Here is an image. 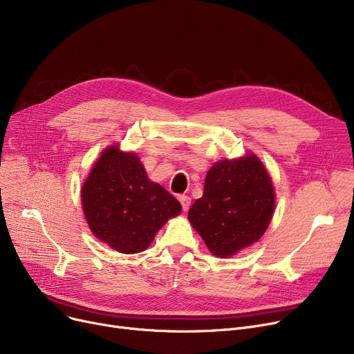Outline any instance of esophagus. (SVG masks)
Segmentation results:
<instances>
[{"label": "esophagus", "mask_w": 354, "mask_h": 354, "mask_svg": "<svg viewBox=\"0 0 354 354\" xmlns=\"http://www.w3.org/2000/svg\"><path fill=\"white\" fill-rule=\"evenodd\" d=\"M179 202H180V205H182V209H183V211H188V209H189V205H191V198H189V196L180 195V196H179Z\"/></svg>", "instance_id": "obj_1"}]
</instances>
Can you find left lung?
<instances>
[{
  "label": "left lung",
  "mask_w": 354,
  "mask_h": 354,
  "mask_svg": "<svg viewBox=\"0 0 354 354\" xmlns=\"http://www.w3.org/2000/svg\"><path fill=\"white\" fill-rule=\"evenodd\" d=\"M274 208L271 178L261 160L248 153L211 167L188 218L208 250L227 258L263 236Z\"/></svg>",
  "instance_id": "8db88e82"
}]
</instances>
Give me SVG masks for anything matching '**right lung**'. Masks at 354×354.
<instances>
[{"label":"right lung","instance_id":"add662e5","mask_svg":"<svg viewBox=\"0 0 354 354\" xmlns=\"http://www.w3.org/2000/svg\"><path fill=\"white\" fill-rule=\"evenodd\" d=\"M82 202L91 232L123 254L146 250L182 209L174 195L147 179L138 155L120 152L119 145L102 152L83 183Z\"/></svg>","mask_w":354,"mask_h":354}]
</instances>
